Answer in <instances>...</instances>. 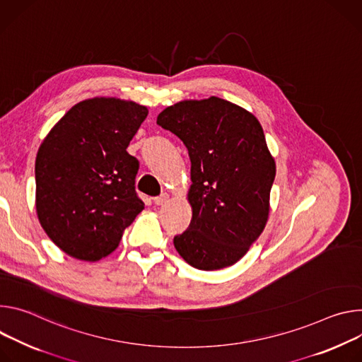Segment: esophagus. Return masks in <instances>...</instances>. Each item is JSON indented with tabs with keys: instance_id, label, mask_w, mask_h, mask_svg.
Segmentation results:
<instances>
[{
	"instance_id": "1",
	"label": "esophagus",
	"mask_w": 362,
	"mask_h": 362,
	"mask_svg": "<svg viewBox=\"0 0 362 362\" xmlns=\"http://www.w3.org/2000/svg\"><path fill=\"white\" fill-rule=\"evenodd\" d=\"M168 202H170V194H163V195H159V197L153 198V203H155L156 206H164V204H167Z\"/></svg>"
}]
</instances>
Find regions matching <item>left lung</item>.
Wrapping results in <instances>:
<instances>
[{"instance_id": "obj_1", "label": "left lung", "mask_w": 362, "mask_h": 362, "mask_svg": "<svg viewBox=\"0 0 362 362\" xmlns=\"http://www.w3.org/2000/svg\"><path fill=\"white\" fill-rule=\"evenodd\" d=\"M156 124L187 146L192 210L188 228L174 237L178 255L198 270H220L242 259L263 233L270 211L276 163L257 117L210 96L165 107Z\"/></svg>"}]
</instances>
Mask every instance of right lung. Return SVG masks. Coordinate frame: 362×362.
I'll use <instances>...</instances> for the list:
<instances>
[{
    "instance_id": "right-lung-1",
    "label": "right lung",
    "mask_w": 362,
    "mask_h": 362,
    "mask_svg": "<svg viewBox=\"0 0 362 362\" xmlns=\"http://www.w3.org/2000/svg\"><path fill=\"white\" fill-rule=\"evenodd\" d=\"M148 107L119 98L76 103L35 156V211L52 242L73 259L96 262L120 243L144 210L138 160L127 148Z\"/></svg>"
}]
</instances>
